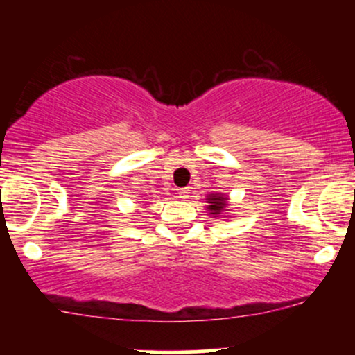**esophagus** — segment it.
<instances>
[{"mask_svg": "<svg viewBox=\"0 0 355 355\" xmlns=\"http://www.w3.org/2000/svg\"><path fill=\"white\" fill-rule=\"evenodd\" d=\"M190 193H191V187H187V189H182L178 191V195H180L182 200H187V198H190Z\"/></svg>", "mask_w": 355, "mask_h": 355, "instance_id": "1", "label": "esophagus"}]
</instances>
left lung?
<instances>
[{
	"label": "left lung",
	"instance_id": "left-lung-1",
	"mask_svg": "<svg viewBox=\"0 0 355 355\" xmlns=\"http://www.w3.org/2000/svg\"><path fill=\"white\" fill-rule=\"evenodd\" d=\"M207 207L210 215L217 217H229V215H223L227 210H229V197L223 193H210L207 195Z\"/></svg>",
	"mask_w": 355,
	"mask_h": 355
}]
</instances>
